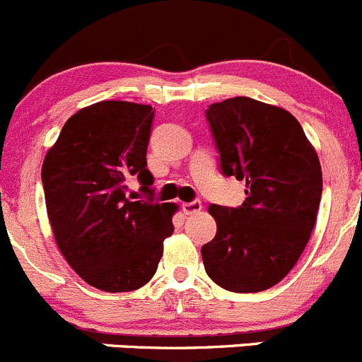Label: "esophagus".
<instances>
[{"mask_svg":"<svg viewBox=\"0 0 362 362\" xmlns=\"http://www.w3.org/2000/svg\"><path fill=\"white\" fill-rule=\"evenodd\" d=\"M181 209H183L185 215H194V213H199L202 209L201 201H192V202H183L181 204Z\"/></svg>","mask_w":362,"mask_h":362,"instance_id":"esophagus-1","label":"esophagus"}]
</instances>
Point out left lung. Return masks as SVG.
Wrapping results in <instances>:
<instances>
[{"label":"left lung","mask_w":362,"mask_h":362,"mask_svg":"<svg viewBox=\"0 0 362 362\" xmlns=\"http://www.w3.org/2000/svg\"><path fill=\"white\" fill-rule=\"evenodd\" d=\"M223 175L245 181L238 208L211 204L206 274L235 293L268 290L304 252L322 199V167L300 122L279 106L230 98L206 110Z\"/></svg>","instance_id":"left-lung-1"}]
</instances>
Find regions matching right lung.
<instances>
[{
	"label": "right lung",
	"instance_id": "1",
	"mask_svg": "<svg viewBox=\"0 0 362 362\" xmlns=\"http://www.w3.org/2000/svg\"><path fill=\"white\" fill-rule=\"evenodd\" d=\"M154 110L101 101L69 117L42 163L54 242L72 270L108 293L142 288L156 274L177 206L133 201L127 181L153 195L147 144Z\"/></svg>",
	"mask_w": 362,
	"mask_h": 362
}]
</instances>
